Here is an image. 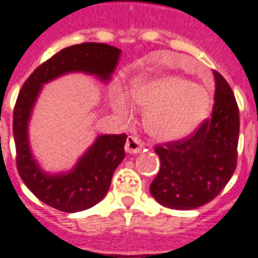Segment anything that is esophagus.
Instances as JSON below:
<instances>
[{"label":"esophagus","mask_w":258,"mask_h":258,"mask_svg":"<svg viewBox=\"0 0 258 258\" xmlns=\"http://www.w3.org/2000/svg\"><path fill=\"white\" fill-rule=\"evenodd\" d=\"M142 149H144V144L137 137H135V136H129L127 137L126 144H125L126 153H140Z\"/></svg>","instance_id":"obj_1"}]
</instances>
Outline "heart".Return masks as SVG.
Wrapping results in <instances>:
<instances>
[{
  "label": "heart",
  "mask_w": 258,
  "mask_h": 258,
  "mask_svg": "<svg viewBox=\"0 0 258 258\" xmlns=\"http://www.w3.org/2000/svg\"><path fill=\"white\" fill-rule=\"evenodd\" d=\"M131 101L145 109L144 123L148 133L164 141L191 135L205 121L212 105L211 93L205 86L180 74L135 80L127 94L121 86L112 90V105L119 116H131Z\"/></svg>",
  "instance_id": "heart-1"
}]
</instances>
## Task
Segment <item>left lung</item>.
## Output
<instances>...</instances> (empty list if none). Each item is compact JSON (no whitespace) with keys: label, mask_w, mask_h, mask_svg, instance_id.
Masks as SVG:
<instances>
[{"label":"left lung","mask_w":258,"mask_h":258,"mask_svg":"<svg viewBox=\"0 0 258 258\" xmlns=\"http://www.w3.org/2000/svg\"><path fill=\"white\" fill-rule=\"evenodd\" d=\"M214 78L212 116L191 135L154 148L161 168L150 184V193L170 209L190 211L211 203L236 170L238 106L225 78L218 72H214Z\"/></svg>","instance_id":"left-lung-1"}]
</instances>
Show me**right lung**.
I'll list each match as a JSON object with an SVG mask.
<instances>
[{"mask_svg":"<svg viewBox=\"0 0 258 258\" xmlns=\"http://www.w3.org/2000/svg\"><path fill=\"white\" fill-rule=\"evenodd\" d=\"M121 50L98 42L65 47L42 62L24 82L13 110V136L17 170L37 199L57 211L80 212L104 199L116 168L125 158L126 135H104L96 140L76 168L67 174L49 176L37 166L28 142V122L42 84L69 72H84L109 80Z\"/></svg>","mask_w":258,"mask_h":258,"instance_id":"right-lung-1","label":"right lung"}]
</instances>
